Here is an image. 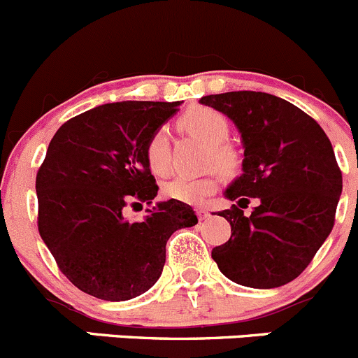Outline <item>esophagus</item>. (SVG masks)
Returning a JSON list of instances; mask_svg holds the SVG:
<instances>
[{"instance_id": "1", "label": "esophagus", "mask_w": 358, "mask_h": 358, "mask_svg": "<svg viewBox=\"0 0 358 358\" xmlns=\"http://www.w3.org/2000/svg\"><path fill=\"white\" fill-rule=\"evenodd\" d=\"M208 217H210V211H208L206 208H197V218H199V220H206Z\"/></svg>"}]
</instances>
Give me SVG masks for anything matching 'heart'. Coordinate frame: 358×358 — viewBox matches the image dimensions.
Returning <instances> with one entry per match:
<instances>
[{
	"label": "heart",
	"instance_id": "obj_1",
	"mask_svg": "<svg viewBox=\"0 0 358 358\" xmlns=\"http://www.w3.org/2000/svg\"><path fill=\"white\" fill-rule=\"evenodd\" d=\"M180 129L192 136L199 138L206 145H210L208 164L229 171L238 164V155L234 148L227 145L231 134V126L224 113L210 106H192L178 119ZM145 157L148 168L154 175L164 176L169 173V140L166 129H157L152 133L145 145ZM217 189V176L208 175L201 178H175L162 187L164 197L180 203L199 204L204 197L210 196Z\"/></svg>",
	"mask_w": 358,
	"mask_h": 358
}]
</instances>
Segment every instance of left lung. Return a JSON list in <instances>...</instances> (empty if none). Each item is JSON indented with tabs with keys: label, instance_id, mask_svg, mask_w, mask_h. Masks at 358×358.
<instances>
[{
	"label": "left lung",
	"instance_id": "obj_1",
	"mask_svg": "<svg viewBox=\"0 0 358 358\" xmlns=\"http://www.w3.org/2000/svg\"><path fill=\"white\" fill-rule=\"evenodd\" d=\"M201 103L225 113L245 147L243 175L225 190L238 204L218 211L231 224V238L211 257L239 285H285L306 269L334 227L343 175L331 140L308 113L266 92L211 94ZM250 196L259 206L245 215L241 208Z\"/></svg>",
	"mask_w": 358,
	"mask_h": 358
}]
</instances>
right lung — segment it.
Returning a JSON list of instances; mask_svg holds the SVG:
<instances>
[{"label": "right lung", "instance_id": "obj_1", "mask_svg": "<svg viewBox=\"0 0 358 358\" xmlns=\"http://www.w3.org/2000/svg\"><path fill=\"white\" fill-rule=\"evenodd\" d=\"M180 101L108 103L62 124L36 173L38 231L62 275L82 292L127 301L147 292L166 262V243L197 217L180 201H164L145 220L124 208L157 196L145 157L154 131Z\"/></svg>", "mask_w": 358, "mask_h": 358}]
</instances>
